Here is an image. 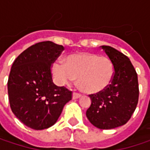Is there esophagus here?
<instances>
[{
	"label": "esophagus",
	"mask_w": 150,
	"mask_h": 150,
	"mask_svg": "<svg viewBox=\"0 0 150 150\" xmlns=\"http://www.w3.org/2000/svg\"><path fill=\"white\" fill-rule=\"evenodd\" d=\"M81 96V94H79V93H73V99H78V98H80Z\"/></svg>",
	"instance_id": "1"
}]
</instances>
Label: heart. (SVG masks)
<instances>
[{
  "label": "heart",
  "instance_id": "heart-1",
  "mask_svg": "<svg viewBox=\"0 0 150 150\" xmlns=\"http://www.w3.org/2000/svg\"><path fill=\"white\" fill-rule=\"evenodd\" d=\"M52 74L60 85H69L77 78L78 87L87 94H97L112 82L115 66L110 58L95 53L82 52L69 54L65 64L56 61L52 64Z\"/></svg>",
  "mask_w": 150,
  "mask_h": 150
}]
</instances>
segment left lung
I'll return each instance as SVG.
<instances>
[{
    "label": "left lung",
    "instance_id": "8db88e82",
    "mask_svg": "<svg viewBox=\"0 0 150 150\" xmlns=\"http://www.w3.org/2000/svg\"><path fill=\"white\" fill-rule=\"evenodd\" d=\"M114 63L115 75L103 91L89 95L91 105L86 112L88 121L101 129L124 125L138 103L139 85L134 66L128 56L110 46H101Z\"/></svg>",
    "mask_w": 150,
    "mask_h": 150
}]
</instances>
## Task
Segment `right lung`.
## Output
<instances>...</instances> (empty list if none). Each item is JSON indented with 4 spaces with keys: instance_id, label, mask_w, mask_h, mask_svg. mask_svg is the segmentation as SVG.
I'll list each match as a JSON object with an SVG mask.
<instances>
[{
    "instance_id": "obj_1",
    "label": "right lung",
    "mask_w": 150,
    "mask_h": 150,
    "mask_svg": "<svg viewBox=\"0 0 150 150\" xmlns=\"http://www.w3.org/2000/svg\"><path fill=\"white\" fill-rule=\"evenodd\" d=\"M64 50L50 41L28 47L15 60L8 81L10 108L26 126L42 130L53 126L64 105L72 99V91L56 86L51 65Z\"/></svg>"
}]
</instances>
